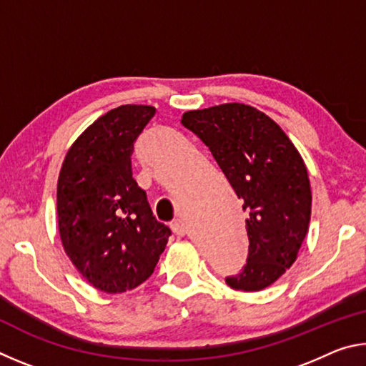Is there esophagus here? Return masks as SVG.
Returning a JSON list of instances; mask_svg holds the SVG:
<instances>
[{
	"instance_id": "1",
	"label": "esophagus",
	"mask_w": 366,
	"mask_h": 366,
	"mask_svg": "<svg viewBox=\"0 0 366 366\" xmlns=\"http://www.w3.org/2000/svg\"><path fill=\"white\" fill-rule=\"evenodd\" d=\"M171 229H172V232L177 234V235H185V231H187V227H185L182 219H174V221H172L171 222Z\"/></svg>"
}]
</instances>
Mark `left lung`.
Returning a JSON list of instances; mask_svg holds the SVG:
<instances>
[{"label":"left lung","mask_w":366,"mask_h":366,"mask_svg":"<svg viewBox=\"0 0 366 366\" xmlns=\"http://www.w3.org/2000/svg\"><path fill=\"white\" fill-rule=\"evenodd\" d=\"M181 122L197 134L242 200L249 258L242 272L226 277L245 292L269 287L299 257L312 214L305 161L277 124L244 103L184 113Z\"/></svg>","instance_id":"1"}]
</instances>
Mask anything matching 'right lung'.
Returning a JSON list of instances; mask_svg holds the SVG:
<instances>
[{
  "label": "right lung",
  "instance_id": "right-lung-1",
  "mask_svg": "<svg viewBox=\"0 0 366 366\" xmlns=\"http://www.w3.org/2000/svg\"><path fill=\"white\" fill-rule=\"evenodd\" d=\"M154 113L147 104L108 111L79 135L59 171L61 244L85 281L107 294L145 282L171 235L132 177L134 142Z\"/></svg>",
  "mask_w": 366,
  "mask_h": 366
}]
</instances>
